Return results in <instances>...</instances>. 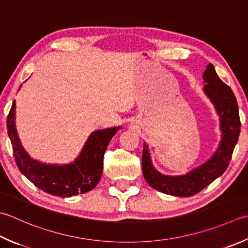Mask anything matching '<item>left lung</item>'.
Segmentation results:
<instances>
[{
	"label": "left lung",
	"instance_id": "1",
	"mask_svg": "<svg viewBox=\"0 0 248 248\" xmlns=\"http://www.w3.org/2000/svg\"><path fill=\"white\" fill-rule=\"evenodd\" d=\"M205 95L214 105L219 117L221 140L213 156L204 163L183 175H164L154 168L148 145L144 142L142 171L148 185L156 190L174 197H191L210 185L224 173L232 157L240 135L239 106L233 91L227 86L208 63L203 73Z\"/></svg>",
	"mask_w": 248,
	"mask_h": 248
}]
</instances>
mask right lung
Listing matches in <instances>:
<instances>
[{"label": "right lung", "mask_w": 248, "mask_h": 248, "mask_svg": "<svg viewBox=\"0 0 248 248\" xmlns=\"http://www.w3.org/2000/svg\"><path fill=\"white\" fill-rule=\"evenodd\" d=\"M21 86L19 87L20 90ZM16 101L7 117V133L13 145L15 161L29 181L52 196L67 198L92 190L102 176L103 158L110 140L123 127L93 131L74 161L67 164L44 163L33 159L23 148L16 129Z\"/></svg>", "instance_id": "add662e5"}]
</instances>
